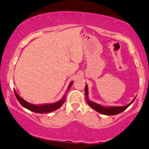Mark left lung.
Wrapping results in <instances>:
<instances>
[{
  "label": "left lung",
  "mask_w": 149,
  "mask_h": 149,
  "mask_svg": "<svg viewBox=\"0 0 149 149\" xmlns=\"http://www.w3.org/2000/svg\"><path fill=\"white\" fill-rule=\"evenodd\" d=\"M84 92H85V97H86V101H87V103L89 105V107H92L94 110L97 111V112L102 113V114L104 115H108V116H112V115H116L119 114V113H121L122 111H124L126 109H127L128 107L130 106L131 104L134 102L135 98L129 104L126 105V106H122V107H119V106H109V107H104L103 105H101L100 104H97L96 102H92V100H90L89 99V91H88V86L87 84H86L85 86V89H84Z\"/></svg>",
  "instance_id": "8db88e82"
}]
</instances>
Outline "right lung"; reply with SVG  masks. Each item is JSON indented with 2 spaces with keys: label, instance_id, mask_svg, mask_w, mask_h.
I'll list each match as a JSON object with an SVG mask.
<instances>
[{
  "label": "right lung",
  "instance_id": "right-lung-1",
  "mask_svg": "<svg viewBox=\"0 0 149 149\" xmlns=\"http://www.w3.org/2000/svg\"><path fill=\"white\" fill-rule=\"evenodd\" d=\"M72 84H73V81H72L70 83V84H69L68 89L66 90L65 94H64L61 100H60L56 102H54V103L42 104H33L29 103V102L25 101L24 99L22 98V97H20V96H19V94H17L15 91H14V92H15V97H16L17 100H18V102H20V104H21L24 108L27 109L36 113H49L58 109L60 108V107L62 106V104L65 103L66 94L68 93V90L70 89V87H71V86L72 85Z\"/></svg>",
  "mask_w": 149,
  "mask_h": 149
}]
</instances>
